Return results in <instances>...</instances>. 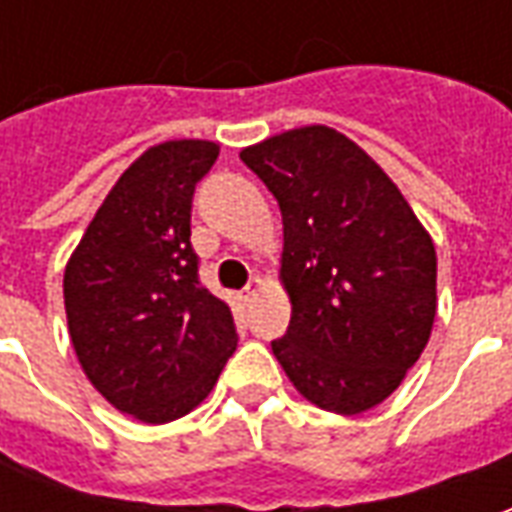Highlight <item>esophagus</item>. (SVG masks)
<instances>
[{
    "label": "esophagus",
    "instance_id": "1",
    "mask_svg": "<svg viewBox=\"0 0 512 512\" xmlns=\"http://www.w3.org/2000/svg\"><path fill=\"white\" fill-rule=\"evenodd\" d=\"M260 290H263V285H260V279H252V282L246 285L244 293L238 296V301H241V304H246V307H249V304H252V301L257 299V293H260Z\"/></svg>",
    "mask_w": 512,
    "mask_h": 512
}]
</instances>
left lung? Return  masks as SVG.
<instances>
[{"instance_id": "obj_1", "label": "left lung", "mask_w": 512, "mask_h": 512, "mask_svg": "<svg viewBox=\"0 0 512 512\" xmlns=\"http://www.w3.org/2000/svg\"><path fill=\"white\" fill-rule=\"evenodd\" d=\"M282 211L290 326L271 351L312 406L354 417L384 403L436 318V246L392 178L329 126L241 150Z\"/></svg>"}]
</instances>
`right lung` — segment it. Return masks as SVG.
Returning a JSON list of instances; mask_svg holds the SVG:
<instances>
[{"instance_id": "1", "label": "right lung", "mask_w": 512, "mask_h": 512, "mask_svg": "<svg viewBox=\"0 0 512 512\" xmlns=\"http://www.w3.org/2000/svg\"><path fill=\"white\" fill-rule=\"evenodd\" d=\"M219 145L147 147L106 194L65 266L73 351L90 384L147 425L211 395L238 345L233 312L197 277L191 197Z\"/></svg>"}]
</instances>
